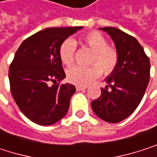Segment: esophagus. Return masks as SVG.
Masks as SVG:
<instances>
[{"label":"esophagus","instance_id":"1","mask_svg":"<svg viewBox=\"0 0 157 157\" xmlns=\"http://www.w3.org/2000/svg\"><path fill=\"white\" fill-rule=\"evenodd\" d=\"M87 86H76V90L77 91H82V90H85L86 89Z\"/></svg>","mask_w":157,"mask_h":157}]
</instances>
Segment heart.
Listing matches in <instances>:
<instances>
[{"mask_svg": "<svg viewBox=\"0 0 157 157\" xmlns=\"http://www.w3.org/2000/svg\"><path fill=\"white\" fill-rule=\"evenodd\" d=\"M82 41L85 45L93 49L88 67L73 66L67 71V79L69 82L86 86L98 78L103 72L106 75L111 74L117 69L120 62V54L118 49L108 45L107 38L98 31H91L86 34ZM76 45L72 39H66L59 48V55L60 61L70 66L74 62Z\"/></svg>", "mask_w": 157, "mask_h": 157, "instance_id": "1", "label": "heart"}]
</instances>
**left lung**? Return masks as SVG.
I'll list each match as a JSON object with an SVG mask.
<instances>
[{
	"label": "left lung",
	"instance_id": "1",
	"mask_svg": "<svg viewBox=\"0 0 157 157\" xmlns=\"http://www.w3.org/2000/svg\"><path fill=\"white\" fill-rule=\"evenodd\" d=\"M100 29L113 39L120 62L106 79L109 86L101 88V96L91 106L98 118L117 123L128 118L142 101L150 79V60L134 36L115 27Z\"/></svg>",
	"mask_w": 157,
	"mask_h": 157
}]
</instances>
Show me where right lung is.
I'll return each instance as SVG.
<instances>
[{
	"mask_svg": "<svg viewBox=\"0 0 157 157\" xmlns=\"http://www.w3.org/2000/svg\"><path fill=\"white\" fill-rule=\"evenodd\" d=\"M81 28H46L24 40L15 52L9 68L10 90L20 110L36 124H54L69 109L75 87L60 84L65 72L59 50L69 36Z\"/></svg>",
	"mask_w": 157,
	"mask_h": 157,
	"instance_id": "obj_1",
	"label": "right lung"
}]
</instances>
